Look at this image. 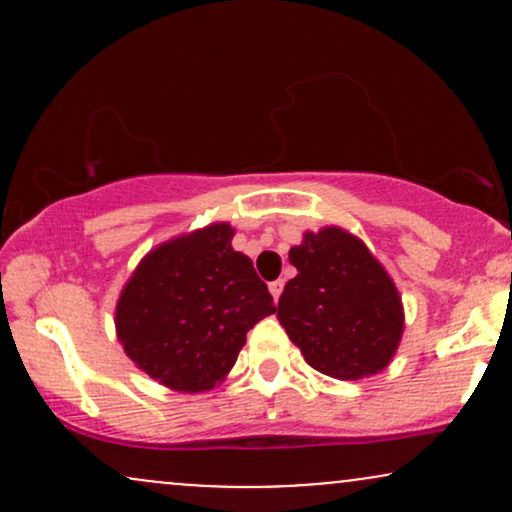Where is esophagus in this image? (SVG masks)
I'll return each mask as SVG.
<instances>
[{"mask_svg": "<svg viewBox=\"0 0 512 512\" xmlns=\"http://www.w3.org/2000/svg\"><path fill=\"white\" fill-rule=\"evenodd\" d=\"M281 291H284V281H281V279H276V281H272V284H269V293H272L274 301H279Z\"/></svg>", "mask_w": 512, "mask_h": 512, "instance_id": "1", "label": "esophagus"}]
</instances>
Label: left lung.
Returning <instances> with one entry per match:
<instances>
[{
    "mask_svg": "<svg viewBox=\"0 0 512 512\" xmlns=\"http://www.w3.org/2000/svg\"><path fill=\"white\" fill-rule=\"evenodd\" d=\"M289 260L298 274L284 286L276 317L308 366L337 380L387 368L404 332V308L366 243L327 226L305 231Z\"/></svg>",
    "mask_w": 512,
    "mask_h": 512,
    "instance_id": "left-lung-1",
    "label": "left lung"
}]
</instances>
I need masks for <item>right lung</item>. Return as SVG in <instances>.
Wrapping results in <instances>:
<instances>
[{"label":"right lung","instance_id":"1","mask_svg":"<svg viewBox=\"0 0 512 512\" xmlns=\"http://www.w3.org/2000/svg\"><path fill=\"white\" fill-rule=\"evenodd\" d=\"M231 223L161 243L129 276L115 308L117 339L139 370L175 392L214 390L248 334L276 313Z\"/></svg>","mask_w":512,"mask_h":512}]
</instances>
